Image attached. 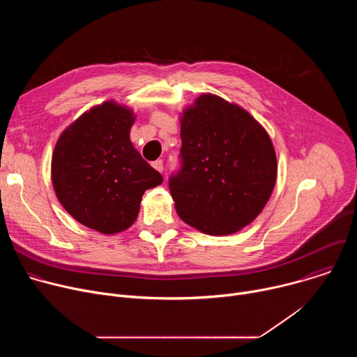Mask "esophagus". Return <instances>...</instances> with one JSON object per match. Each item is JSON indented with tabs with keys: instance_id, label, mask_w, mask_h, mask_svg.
<instances>
[{
	"instance_id": "obj_1",
	"label": "esophagus",
	"mask_w": 357,
	"mask_h": 357,
	"mask_svg": "<svg viewBox=\"0 0 357 357\" xmlns=\"http://www.w3.org/2000/svg\"><path fill=\"white\" fill-rule=\"evenodd\" d=\"M152 167H154L157 171L162 172L164 171V161L162 160H157V161L152 162Z\"/></svg>"
}]
</instances>
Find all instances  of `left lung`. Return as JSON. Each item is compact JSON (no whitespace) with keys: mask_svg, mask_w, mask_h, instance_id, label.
<instances>
[{"mask_svg":"<svg viewBox=\"0 0 357 357\" xmlns=\"http://www.w3.org/2000/svg\"><path fill=\"white\" fill-rule=\"evenodd\" d=\"M179 167L169 190L179 218L206 234H231L259 216L274 189L277 158L266 130L215 94L181 121Z\"/></svg>","mask_w":357,"mask_h":357,"instance_id":"8db88e82","label":"left lung"}]
</instances>
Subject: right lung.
<instances>
[{
    "label": "right lung",
    "instance_id": "1",
    "mask_svg": "<svg viewBox=\"0 0 357 357\" xmlns=\"http://www.w3.org/2000/svg\"><path fill=\"white\" fill-rule=\"evenodd\" d=\"M132 123L130 110L107 101L68 127L54 151L59 202L77 222L105 234L130 227L144 192L164 181L134 149Z\"/></svg>",
    "mask_w": 357,
    "mask_h": 357
}]
</instances>
